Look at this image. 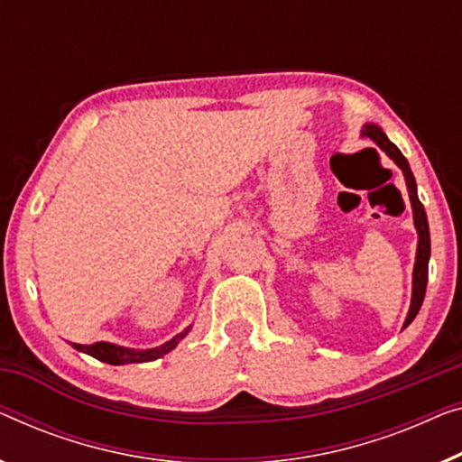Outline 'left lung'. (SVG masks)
<instances>
[{"instance_id": "obj_1", "label": "left lung", "mask_w": 462, "mask_h": 462, "mask_svg": "<svg viewBox=\"0 0 462 462\" xmlns=\"http://www.w3.org/2000/svg\"><path fill=\"white\" fill-rule=\"evenodd\" d=\"M363 135L371 137L381 150H383L387 156H390L393 162H396L400 169L404 172L406 179V187H409V198L412 204V218H414V226H417L419 233V244H417V260H414V271H412V300H411V309L409 314H406L404 327H409L412 323V319L417 317V312L423 304L425 298V290H427V273H430V254H431V239H430V225H427V215L423 204L419 202L417 196V183H414V175L409 166V160L402 156L396 145H393L381 126L377 125H365ZM402 327V329H404Z\"/></svg>"}]
</instances>
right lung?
<instances>
[{
  "label": "right lung",
  "instance_id": "add662e5",
  "mask_svg": "<svg viewBox=\"0 0 462 462\" xmlns=\"http://www.w3.org/2000/svg\"><path fill=\"white\" fill-rule=\"evenodd\" d=\"M191 327H187L185 331L179 333L171 339V342H166L158 347H152V350H135V347H123V346H116V344H108V342H97V344H91V346H83V344H72V347H77V350H81L85 354H89V356L102 360V363H108V365H131V363H150V360H156L160 356H164V354H169L171 350H175L177 344L181 342V339L189 333Z\"/></svg>",
  "mask_w": 462,
  "mask_h": 462
}]
</instances>
